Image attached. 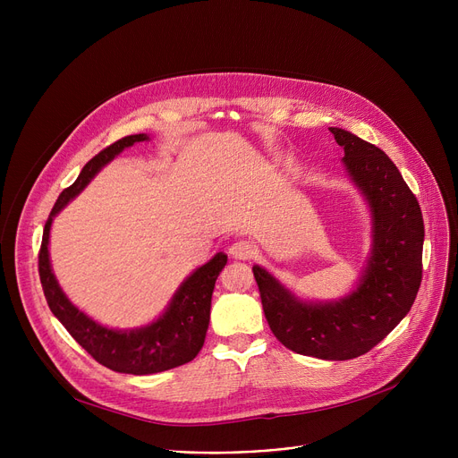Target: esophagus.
Returning a JSON list of instances; mask_svg holds the SVG:
<instances>
[{"mask_svg":"<svg viewBox=\"0 0 458 458\" xmlns=\"http://www.w3.org/2000/svg\"><path fill=\"white\" fill-rule=\"evenodd\" d=\"M256 254V247L250 243V242H235L232 247H230V256L235 258V259H250L254 258Z\"/></svg>","mask_w":458,"mask_h":458,"instance_id":"obj_1","label":"esophagus"}]
</instances>
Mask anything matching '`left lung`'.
I'll return each instance as SVG.
<instances>
[{
	"label": "left lung",
	"instance_id": "1",
	"mask_svg": "<svg viewBox=\"0 0 458 458\" xmlns=\"http://www.w3.org/2000/svg\"><path fill=\"white\" fill-rule=\"evenodd\" d=\"M344 148L351 183L371 215V250L352 290L334 301H302L254 266L263 311L276 340L304 356L351 360L371 351L411 311L421 284L423 216L399 168L375 144L328 128Z\"/></svg>",
	"mask_w": 458,
	"mask_h": 458
}]
</instances>
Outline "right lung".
I'll return each mask as SVG.
<instances>
[{"label": "right lung", "instance_id": "obj_1", "mask_svg": "<svg viewBox=\"0 0 458 458\" xmlns=\"http://www.w3.org/2000/svg\"><path fill=\"white\" fill-rule=\"evenodd\" d=\"M150 140V135H128L96 154L78 180L64 189L47 216L38 254L40 284L52 314L94 360L102 366L128 375H154L191 362L204 345L209 325L211 295L216 276L225 269L228 256L216 252L208 263L192 271L176 290L171 302L152 323L137 328H109L89 318L66 297L50 261V230L59 211L74 200L102 168L135 142Z\"/></svg>", "mask_w": 458, "mask_h": 458}]
</instances>
